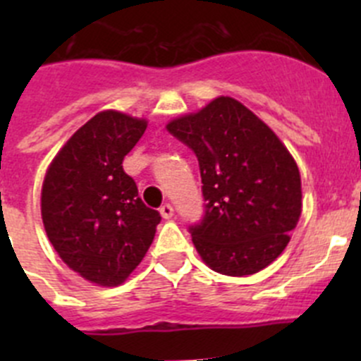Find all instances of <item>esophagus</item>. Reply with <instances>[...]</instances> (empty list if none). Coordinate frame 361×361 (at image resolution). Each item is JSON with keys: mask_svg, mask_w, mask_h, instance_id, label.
Returning a JSON list of instances; mask_svg holds the SVG:
<instances>
[{"mask_svg": "<svg viewBox=\"0 0 361 361\" xmlns=\"http://www.w3.org/2000/svg\"><path fill=\"white\" fill-rule=\"evenodd\" d=\"M160 214H162V218H166V220H169V218H173L174 214V207L171 206V204H164V206H160Z\"/></svg>", "mask_w": 361, "mask_h": 361, "instance_id": "34e87169", "label": "esophagus"}]
</instances>
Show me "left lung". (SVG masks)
I'll list each match as a JSON object with an SVG mask.
<instances>
[{"mask_svg":"<svg viewBox=\"0 0 361 361\" xmlns=\"http://www.w3.org/2000/svg\"><path fill=\"white\" fill-rule=\"evenodd\" d=\"M199 160L204 216L192 225L204 264L248 276L276 260L302 211L300 173L285 145L245 104L220 96L167 123Z\"/></svg>","mask_w":361,"mask_h":361,"instance_id":"left-lung-1","label":"left lung"}]
</instances>
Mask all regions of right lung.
<instances>
[{
    "instance_id": "add662e5",
    "label": "right lung",
    "mask_w": 361,
    "mask_h": 361,
    "mask_svg": "<svg viewBox=\"0 0 361 361\" xmlns=\"http://www.w3.org/2000/svg\"><path fill=\"white\" fill-rule=\"evenodd\" d=\"M145 129V118L97 113L69 137L43 180L49 241L69 269L99 286L129 278L160 224L159 211L145 206L122 167Z\"/></svg>"
}]
</instances>
